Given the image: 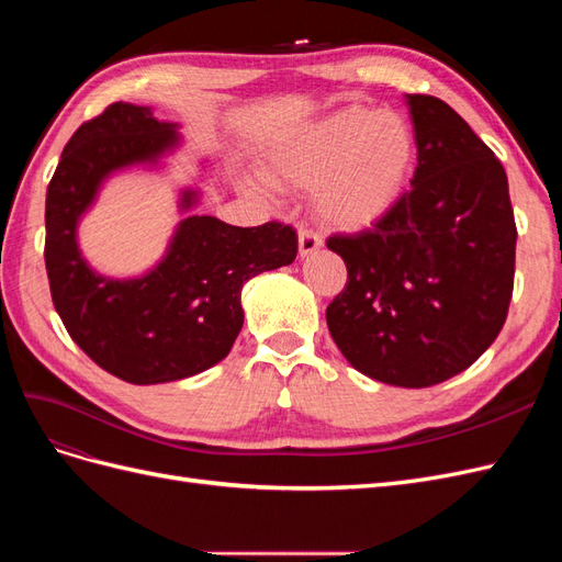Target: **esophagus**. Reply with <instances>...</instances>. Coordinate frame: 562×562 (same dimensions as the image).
Instances as JSON below:
<instances>
[{"instance_id": "34e87169", "label": "esophagus", "mask_w": 562, "mask_h": 562, "mask_svg": "<svg viewBox=\"0 0 562 562\" xmlns=\"http://www.w3.org/2000/svg\"><path fill=\"white\" fill-rule=\"evenodd\" d=\"M321 248V236L312 229H300L297 232V250L300 258H310L312 252H316Z\"/></svg>"}]
</instances>
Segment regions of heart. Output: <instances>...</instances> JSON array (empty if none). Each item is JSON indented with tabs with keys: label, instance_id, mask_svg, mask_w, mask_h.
Returning a JSON list of instances; mask_svg holds the SVG:
<instances>
[{
	"label": "heart",
	"instance_id": "b5f03b06",
	"mask_svg": "<svg viewBox=\"0 0 562 562\" xmlns=\"http://www.w3.org/2000/svg\"><path fill=\"white\" fill-rule=\"evenodd\" d=\"M407 116L361 105L335 110L269 145L262 173L281 190H312V209L337 232H366L391 215L417 168Z\"/></svg>",
	"mask_w": 562,
	"mask_h": 562
}]
</instances>
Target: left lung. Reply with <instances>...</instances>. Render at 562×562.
Returning a JSON list of instances; mask_svg holds the SVG:
<instances>
[{"label": "left lung", "mask_w": 562, "mask_h": 562, "mask_svg": "<svg viewBox=\"0 0 562 562\" xmlns=\"http://www.w3.org/2000/svg\"><path fill=\"white\" fill-rule=\"evenodd\" d=\"M417 135L413 190L378 227L328 239L347 285L328 330L363 375L446 382L499 335L514 293L516 223L504 166L448 103L405 95Z\"/></svg>", "instance_id": "obj_1"}]
</instances>
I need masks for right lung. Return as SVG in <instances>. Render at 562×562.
I'll return each instance as SVG.
<instances>
[{"instance_id":"add662e5","label":"right lung","mask_w":562,"mask_h":562,"mask_svg":"<svg viewBox=\"0 0 562 562\" xmlns=\"http://www.w3.org/2000/svg\"><path fill=\"white\" fill-rule=\"evenodd\" d=\"M178 128L151 108L114 103L75 131L46 190L44 260L56 312L91 361L131 384L176 382L223 361L244 326V283L297 255L293 227L194 215L201 190L182 187L184 217L155 267L114 279L89 265L79 220L114 173L164 168L182 145Z\"/></svg>"}]
</instances>
